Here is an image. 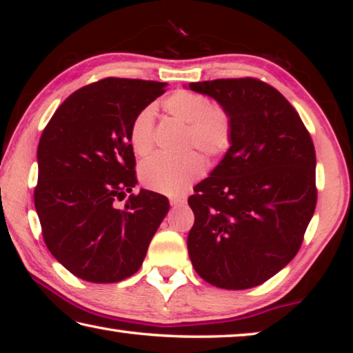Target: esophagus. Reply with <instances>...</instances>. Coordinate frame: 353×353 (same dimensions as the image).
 I'll list each match as a JSON object with an SVG mask.
<instances>
[{
    "mask_svg": "<svg viewBox=\"0 0 353 353\" xmlns=\"http://www.w3.org/2000/svg\"><path fill=\"white\" fill-rule=\"evenodd\" d=\"M170 204H171V207H182L185 204V199L183 198H171Z\"/></svg>",
    "mask_w": 353,
    "mask_h": 353,
    "instance_id": "1",
    "label": "esophagus"
}]
</instances>
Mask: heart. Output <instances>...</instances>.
<instances>
[{"instance_id":"obj_1","label":"heart","mask_w":353,"mask_h":353,"mask_svg":"<svg viewBox=\"0 0 353 353\" xmlns=\"http://www.w3.org/2000/svg\"><path fill=\"white\" fill-rule=\"evenodd\" d=\"M163 109L172 118L187 124L185 149H199L207 157L218 159L229 151L234 141L230 113L213 104L210 97L191 90H176L163 101ZM134 152L148 157L154 151V110L145 107L134 117L129 128ZM205 172L202 155L190 151L181 157L155 155L140 166V179L146 188L177 196L190 188Z\"/></svg>"}]
</instances>
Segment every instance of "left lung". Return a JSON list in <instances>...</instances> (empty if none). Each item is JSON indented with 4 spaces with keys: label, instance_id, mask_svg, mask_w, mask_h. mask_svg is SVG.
I'll use <instances>...</instances> for the list:
<instances>
[{
    "label": "left lung",
    "instance_id": "1",
    "mask_svg": "<svg viewBox=\"0 0 353 353\" xmlns=\"http://www.w3.org/2000/svg\"><path fill=\"white\" fill-rule=\"evenodd\" d=\"M230 113L234 141L194 187L187 246L199 276L224 290H248L283 270L312 219L316 152L288 99L255 77L188 83Z\"/></svg>",
    "mask_w": 353,
    "mask_h": 353
}]
</instances>
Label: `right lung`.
I'll return each mask as SVG.
<instances>
[{"mask_svg":"<svg viewBox=\"0 0 353 353\" xmlns=\"http://www.w3.org/2000/svg\"><path fill=\"white\" fill-rule=\"evenodd\" d=\"M165 82L105 77L63 101L43 129L34 190L41 235L76 277L115 283L140 270L160 223L165 196L140 190L129 141L134 117L165 93Z\"/></svg>","mask_w":353,"mask_h":353,"instance_id":"obj_1","label":"right lung"}]
</instances>
